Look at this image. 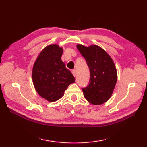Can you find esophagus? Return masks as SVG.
<instances>
[{
  "instance_id": "34e87169",
  "label": "esophagus",
  "mask_w": 147,
  "mask_h": 147,
  "mask_svg": "<svg viewBox=\"0 0 147 147\" xmlns=\"http://www.w3.org/2000/svg\"><path fill=\"white\" fill-rule=\"evenodd\" d=\"M72 74H73V76H74V77H75L76 76V71L75 70H74V69H73V70H72Z\"/></svg>"
}]
</instances>
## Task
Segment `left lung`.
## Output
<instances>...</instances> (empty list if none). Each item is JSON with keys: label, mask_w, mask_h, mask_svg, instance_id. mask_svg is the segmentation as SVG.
Masks as SVG:
<instances>
[{"label": "left lung", "mask_w": 147, "mask_h": 147, "mask_svg": "<svg viewBox=\"0 0 147 147\" xmlns=\"http://www.w3.org/2000/svg\"><path fill=\"white\" fill-rule=\"evenodd\" d=\"M90 69V83L82 88L87 101L101 105L111 97L117 80V70L111 56L100 47L76 45Z\"/></svg>", "instance_id": "obj_1"}]
</instances>
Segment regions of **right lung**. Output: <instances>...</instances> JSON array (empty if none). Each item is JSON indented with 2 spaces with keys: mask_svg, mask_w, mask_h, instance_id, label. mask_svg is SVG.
<instances>
[{
  "mask_svg": "<svg viewBox=\"0 0 147 147\" xmlns=\"http://www.w3.org/2000/svg\"><path fill=\"white\" fill-rule=\"evenodd\" d=\"M63 49L57 44L47 45L40 53L32 71L37 93L50 102L58 100L75 78L61 60Z\"/></svg>",
  "mask_w": 147,
  "mask_h": 147,
  "instance_id": "add662e5",
  "label": "right lung"
}]
</instances>
